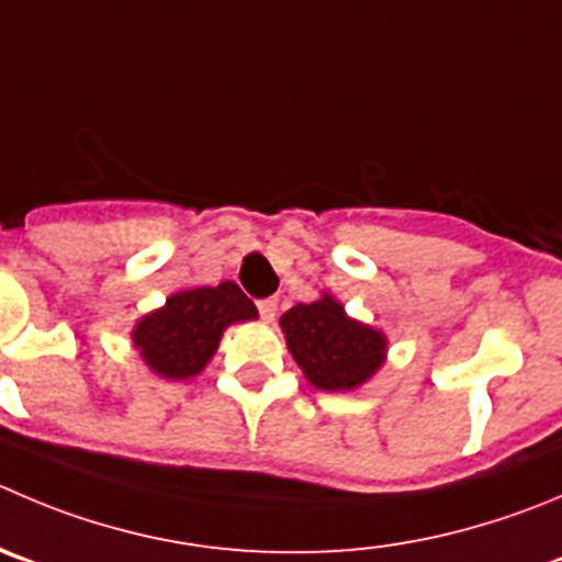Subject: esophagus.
I'll list each match as a JSON object with an SVG mask.
<instances>
[{
    "mask_svg": "<svg viewBox=\"0 0 562 562\" xmlns=\"http://www.w3.org/2000/svg\"><path fill=\"white\" fill-rule=\"evenodd\" d=\"M256 306H259V314H261V319H265V323H272V319H276V314H278L276 297H265V301H259Z\"/></svg>",
    "mask_w": 562,
    "mask_h": 562,
    "instance_id": "esophagus-1",
    "label": "esophagus"
}]
</instances>
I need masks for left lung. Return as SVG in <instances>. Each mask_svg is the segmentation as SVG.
Listing matches in <instances>:
<instances>
[{"mask_svg":"<svg viewBox=\"0 0 562 562\" xmlns=\"http://www.w3.org/2000/svg\"><path fill=\"white\" fill-rule=\"evenodd\" d=\"M292 358L314 389L352 392L364 386L386 361V336L347 317L345 306L325 292L314 303H297L281 317Z\"/></svg>","mask_w":562,"mask_h":562,"instance_id":"obj_1","label":"left lung"}]
</instances>
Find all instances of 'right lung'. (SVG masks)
I'll list each match as a JSON object with an SVG mask.
<instances>
[{
	"label": "right lung",
	"mask_w": 562,
	"mask_h": 562,
	"mask_svg": "<svg viewBox=\"0 0 562 562\" xmlns=\"http://www.w3.org/2000/svg\"><path fill=\"white\" fill-rule=\"evenodd\" d=\"M259 317L254 301L234 281L181 290L140 319L132 341L154 375L187 381L210 364L228 325Z\"/></svg>",
	"instance_id": "1"
}]
</instances>
